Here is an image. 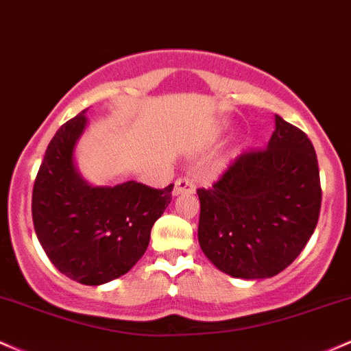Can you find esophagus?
Segmentation results:
<instances>
[{"label":"esophagus","mask_w":351,"mask_h":351,"mask_svg":"<svg viewBox=\"0 0 351 351\" xmlns=\"http://www.w3.org/2000/svg\"><path fill=\"white\" fill-rule=\"evenodd\" d=\"M194 191H195V186H194V180H192L191 177H180V179L176 180L174 195L192 194Z\"/></svg>","instance_id":"34e87169"}]
</instances>
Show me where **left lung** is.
<instances>
[{"mask_svg":"<svg viewBox=\"0 0 351 351\" xmlns=\"http://www.w3.org/2000/svg\"><path fill=\"white\" fill-rule=\"evenodd\" d=\"M200 200L199 243L219 270L239 278L280 274L305 249L322 206L318 160L302 129L275 116L263 149L235 157Z\"/></svg>","mask_w":351,"mask_h":351,"instance_id":"1","label":"left lung"}]
</instances>
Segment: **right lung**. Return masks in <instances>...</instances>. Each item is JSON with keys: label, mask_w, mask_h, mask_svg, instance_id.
<instances>
[{"label": "right lung", "mask_w": 351, "mask_h": 351, "mask_svg": "<svg viewBox=\"0 0 351 351\" xmlns=\"http://www.w3.org/2000/svg\"><path fill=\"white\" fill-rule=\"evenodd\" d=\"M84 111L62 124L46 149L33 187V223L53 265L84 285L128 274L147 250L151 228L172 200L174 184L90 187L74 169Z\"/></svg>", "instance_id": "obj_1"}]
</instances>
